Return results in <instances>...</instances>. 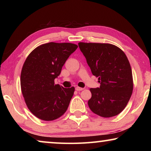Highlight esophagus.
Masks as SVG:
<instances>
[{
  "label": "esophagus",
  "mask_w": 151,
  "mask_h": 151,
  "mask_svg": "<svg viewBox=\"0 0 151 151\" xmlns=\"http://www.w3.org/2000/svg\"><path fill=\"white\" fill-rule=\"evenodd\" d=\"M75 89L77 91H80L84 90V88H81V87H79V86H76V87L75 88Z\"/></svg>",
  "instance_id": "34e87169"
}]
</instances>
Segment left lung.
<instances>
[{
    "label": "left lung",
    "instance_id": "1",
    "mask_svg": "<svg viewBox=\"0 0 151 151\" xmlns=\"http://www.w3.org/2000/svg\"><path fill=\"white\" fill-rule=\"evenodd\" d=\"M78 47L101 84L99 88L90 89L89 108L104 118L121 113L133 90L132 69L126 55L118 47L109 43L81 42Z\"/></svg>",
    "mask_w": 151,
    "mask_h": 151
}]
</instances>
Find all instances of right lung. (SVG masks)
Masks as SVG:
<instances>
[{"mask_svg":"<svg viewBox=\"0 0 151 151\" xmlns=\"http://www.w3.org/2000/svg\"><path fill=\"white\" fill-rule=\"evenodd\" d=\"M78 46L69 42H48L35 48L22 68L20 87L28 109L35 116L50 121L65 114L75 87L55 85L62 67Z\"/></svg>","mask_w":151,"mask_h":151,"instance_id":"obj_1","label":"right lung"}]
</instances>
